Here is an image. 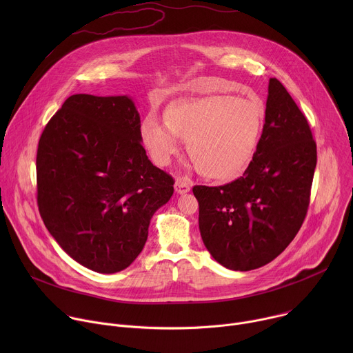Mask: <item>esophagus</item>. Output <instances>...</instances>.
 <instances>
[{"label": "esophagus", "mask_w": 353, "mask_h": 353, "mask_svg": "<svg viewBox=\"0 0 353 353\" xmlns=\"http://www.w3.org/2000/svg\"><path fill=\"white\" fill-rule=\"evenodd\" d=\"M191 188V181L187 177H179L174 183V190L177 194H185Z\"/></svg>", "instance_id": "1"}]
</instances>
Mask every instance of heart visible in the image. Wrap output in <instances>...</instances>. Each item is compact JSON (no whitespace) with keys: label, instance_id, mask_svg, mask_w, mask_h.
Masks as SVG:
<instances>
[{"label":"heart","instance_id":"heart-1","mask_svg":"<svg viewBox=\"0 0 353 353\" xmlns=\"http://www.w3.org/2000/svg\"><path fill=\"white\" fill-rule=\"evenodd\" d=\"M264 120L265 106L259 99L211 94L169 109L166 123L145 119L141 137L161 166H168L179 154L183 139L205 176L230 180L253 161Z\"/></svg>","mask_w":353,"mask_h":353}]
</instances>
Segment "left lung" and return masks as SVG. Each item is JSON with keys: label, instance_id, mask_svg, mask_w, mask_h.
I'll return each mask as SVG.
<instances>
[{"label": "left lung", "instance_id": "8db88e82", "mask_svg": "<svg viewBox=\"0 0 353 353\" xmlns=\"http://www.w3.org/2000/svg\"><path fill=\"white\" fill-rule=\"evenodd\" d=\"M317 165L310 125L285 86L270 78L256 155L237 180L195 185L199 232L211 256L233 271L276 259L306 218Z\"/></svg>", "mask_w": 353, "mask_h": 353}]
</instances>
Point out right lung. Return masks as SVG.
<instances>
[{"label":"right lung","instance_id":"1","mask_svg":"<svg viewBox=\"0 0 353 353\" xmlns=\"http://www.w3.org/2000/svg\"><path fill=\"white\" fill-rule=\"evenodd\" d=\"M128 96L72 94L40 137V216L65 253L100 274L125 270L142 251L150 218L174 180L142 146Z\"/></svg>","mask_w":353,"mask_h":353}]
</instances>
